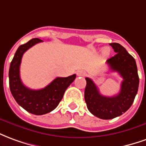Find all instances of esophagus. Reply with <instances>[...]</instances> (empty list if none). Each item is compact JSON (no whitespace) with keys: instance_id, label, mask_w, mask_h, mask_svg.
Returning <instances> with one entry per match:
<instances>
[{"instance_id":"esophagus-1","label":"esophagus","mask_w":146,"mask_h":146,"mask_svg":"<svg viewBox=\"0 0 146 146\" xmlns=\"http://www.w3.org/2000/svg\"><path fill=\"white\" fill-rule=\"evenodd\" d=\"M77 75H78V76H85L86 75V73L84 71H78L77 72Z\"/></svg>"}]
</instances>
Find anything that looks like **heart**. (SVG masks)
<instances>
[{
  "instance_id": "1",
  "label": "heart",
  "mask_w": 146,
  "mask_h": 146,
  "mask_svg": "<svg viewBox=\"0 0 146 146\" xmlns=\"http://www.w3.org/2000/svg\"><path fill=\"white\" fill-rule=\"evenodd\" d=\"M109 48H103V50H102V55H103V56H108V55H109Z\"/></svg>"
}]
</instances>
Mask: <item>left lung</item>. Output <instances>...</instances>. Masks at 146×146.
I'll return each mask as SVG.
<instances>
[{
  "instance_id": "8db88e82",
  "label": "left lung",
  "mask_w": 146,
  "mask_h": 146,
  "mask_svg": "<svg viewBox=\"0 0 146 146\" xmlns=\"http://www.w3.org/2000/svg\"><path fill=\"white\" fill-rule=\"evenodd\" d=\"M116 54L107 60L112 71L118 72L123 78L118 94L106 97L100 94L98 86L90 78H86L85 101L89 111L102 119H111L123 114L131 108L137 94L139 85L137 68L134 57L119 43H110Z\"/></svg>"
}]
</instances>
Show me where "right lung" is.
I'll list each match as a JSON object with an SVG mask.
<instances>
[{"label":"right lung","instance_id":"1","mask_svg":"<svg viewBox=\"0 0 146 146\" xmlns=\"http://www.w3.org/2000/svg\"><path fill=\"white\" fill-rule=\"evenodd\" d=\"M42 42L43 41L39 38H33L20 45L11 62L9 73V87L16 102L26 111L38 115L54 110L62 100L67 88L76 78V75L66 78L57 77L41 90H31L23 84L19 75L23 55L33 45Z\"/></svg>","mask_w":146,"mask_h":146}]
</instances>
